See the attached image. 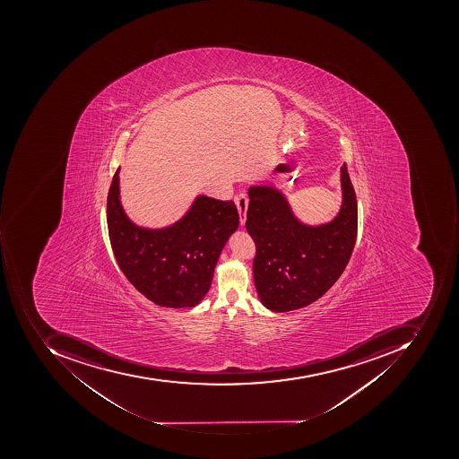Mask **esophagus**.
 <instances>
[{
	"mask_svg": "<svg viewBox=\"0 0 459 459\" xmlns=\"http://www.w3.org/2000/svg\"><path fill=\"white\" fill-rule=\"evenodd\" d=\"M234 203H236L237 211H238V215H240L241 226H244L247 221V210H248V197L241 193V195H236Z\"/></svg>",
	"mask_w": 459,
	"mask_h": 459,
	"instance_id": "obj_1",
	"label": "esophagus"
}]
</instances>
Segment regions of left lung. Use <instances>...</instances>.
<instances>
[{
	"mask_svg": "<svg viewBox=\"0 0 459 459\" xmlns=\"http://www.w3.org/2000/svg\"><path fill=\"white\" fill-rule=\"evenodd\" d=\"M342 203L325 223L303 222L285 193L252 185L246 228L256 246L255 288L273 312L300 309L323 297L345 270L357 237V200L348 167L341 169Z\"/></svg>",
	"mask_w": 459,
	"mask_h": 459,
	"instance_id": "obj_1",
	"label": "left lung"
}]
</instances>
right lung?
I'll use <instances>...</instances> for the list:
<instances>
[{
    "instance_id": "right-lung-1",
    "label": "right lung",
    "mask_w": 459,
    "mask_h": 459,
    "mask_svg": "<svg viewBox=\"0 0 459 459\" xmlns=\"http://www.w3.org/2000/svg\"><path fill=\"white\" fill-rule=\"evenodd\" d=\"M238 225L233 201L203 195L172 225H136L121 203L120 167L111 180L108 228L116 261L128 281L162 307H193L204 299L221 252Z\"/></svg>"
}]
</instances>
